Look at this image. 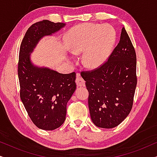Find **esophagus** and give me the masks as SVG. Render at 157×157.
Listing matches in <instances>:
<instances>
[{
  "mask_svg": "<svg viewBox=\"0 0 157 157\" xmlns=\"http://www.w3.org/2000/svg\"><path fill=\"white\" fill-rule=\"evenodd\" d=\"M76 83L78 86H85V81L81 78L79 74H76Z\"/></svg>",
  "mask_w": 157,
  "mask_h": 157,
  "instance_id": "34e87169",
  "label": "esophagus"
}]
</instances>
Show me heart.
Instances as JSON below:
<instances>
[{"mask_svg": "<svg viewBox=\"0 0 157 157\" xmlns=\"http://www.w3.org/2000/svg\"><path fill=\"white\" fill-rule=\"evenodd\" d=\"M65 40L73 55L82 53L84 66L96 69L104 65L111 54L116 40V32L109 24L81 23L66 33Z\"/></svg>", "mask_w": 157, "mask_h": 157, "instance_id": "b5f03b06", "label": "heart"}]
</instances>
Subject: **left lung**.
I'll return each instance as SVG.
<instances>
[{
	"mask_svg": "<svg viewBox=\"0 0 157 157\" xmlns=\"http://www.w3.org/2000/svg\"><path fill=\"white\" fill-rule=\"evenodd\" d=\"M136 53L123 27L108 61L93 71L81 74L89 94L90 116L96 126L114 128L127 117L136 86Z\"/></svg>",
	"mask_w": 157,
	"mask_h": 157,
	"instance_id": "8db88e82",
	"label": "left lung"
}]
</instances>
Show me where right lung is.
Instances as JSON below:
<instances>
[{
	"label": "right lung",
	"mask_w": 157,
	"mask_h": 157,
	"mask_svg": "<svg viewBox=\"0 0 157 157\" xmlns=\"http://www.w3.org/2000/svg\"><path fill=\"white\" fill-rule=\"evenodd\" d=\"M66 25L44 20L28 29L19 52L20 96L33 124L43 130L59 128L66 120V104L76 89V74H63L35 65L31 54L45 36H52Z\"/></svg>",
	"instance_id": "add662e5"
}]
</instances>
